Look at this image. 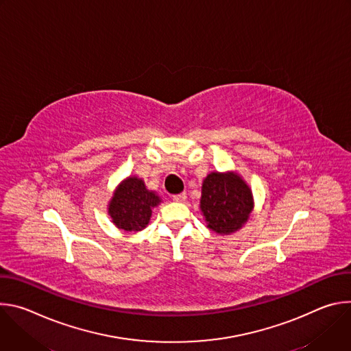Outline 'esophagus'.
Segmentation results:
<instances>
[{"label": "esophagus", "mask_w": 351, "mask_h": 351, "mask_svg": "<svg viewBox=\"0 0 351 351\" xmlns=\"http://www.w3.org/2000/svg\"><path fill=\"white\" fill-rule=\"evenodd\" d=\"M186 193H179V194H175L173 195V202H176V203H183V202H186Z\"/></svg>", "instance_id": "34e87169"}]
</instances>
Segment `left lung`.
I'll return each instance as SVG.
<instances>
[{
  "instance_id": "1",
  "label": "left lung",
  "mask_w": 351,
  "mask_h": 351,
  "mask_svg": "<svg viewBox=\"0 0 351 351\" xmlns=\"http://www.w3.org/2000/svg\"><path fill=\"white\" fill-rule=\"evenodd\" d=\"M254 208L252 189L234 172H211L203 180L199 210L207 228L218 234L237 232Z\"/></svg>"
}]
</instances>
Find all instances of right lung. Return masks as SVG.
I'll use <instances>...</instances> for the list:
<instances>
[{
    "mask_svg": "<svg viewBox=\"0 0 351 351\" xmlns=\"http://www.w3.org/2000/svg\"><path fill=\"white\" fill-rule=\"evenodd\" d=\"M160 203L161 198L148 190L140 178L129 176L117 187L108 204V215L118 229L136 233L148 225L153 208Z\"/></svg>",
    "mask_w": 351,
    "mask_h": 351,
    "instance_id": "1",
    "label": "right lung"
}]
</instances>
